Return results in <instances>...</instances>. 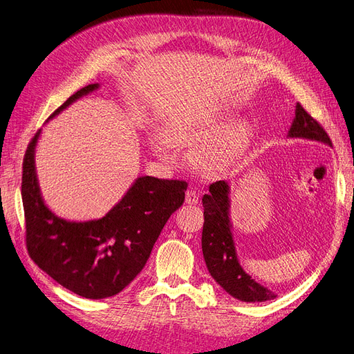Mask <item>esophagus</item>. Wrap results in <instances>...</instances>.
I'll return each instance as SVG.
<instances>
[{"instance_id":"esophagus-1","label":"esophagus","mask_w":354,"mask_h":354,"mask_svg":"<svg viewBox=\"0 0 354 354\" xmlns=\"http://www.w3.org/2000/svg\"><path fill=\"white\" fill-rule=\"evenodd\" d=\"M185 203L189 205H195L198 204V194L195 192L194 189H188L185 194Z\"/></svg>"}]
</instances>
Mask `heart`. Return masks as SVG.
Here are the masks:
<instances>
[{"instance_id": "b5f03b06", "label": "heart", "mask_w": 354, "mask_h": 354, "mask_svg": "<svg viewBox=\"0 0 354 354\" xmlns=\"http://www.w3.org/2000/svg\"><path fill=\"white\" fill-rule=\"evenodd\" d=\"M226 116L216 120H195V118H179L167 127V137L178 144H208L197 151V163L203 169L214 170L226 166L239 153L248 138V128L238 124L229 128ZM153 151L160 156H169L167 144L162 138H154Z\"/></svg>"}]
</instances>
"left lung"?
I'll list each match as a JSON object with an SVG mask.
<instances>
[{
    "label": "left lung",
    "mask_w": 354,
    "mask_h": 354,
    "mask_svg": "<svg viewBox=\"0 0 354 354\" xmlns=\"http://www.w3.org/2000/svg\"><path fill=\"white\" fill-rule=\"evenodd\" d=\"M289 138H304L318 141L333 147L325 129L296 103L295 118L287 133ZM204 226H203V255L208 272L223 289L242 302H266L277 297L263 284L257 283L242 268L236 246L233 241V225L230 220V185L227 180H217L208 187L203 197Z\"/></svg>",
    "instance_id": "left-lung-1"
}]
</instances>
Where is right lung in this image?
I'll use <instances>...</instances> for the list:
<instances>
[{
  "mask_svg": "<svg viewBox=\"0 0 354 354\" xmlns=\"http://www.w3.org/2000/svg\"><path fill=\"white\" fill-rule=\"evenodd\" d=\"M97 88V83L80 88L49 120ZM41 134L39 129L32 138L23 162L21 197L29 255L48 276L78 296H115L146 266L166 221L185 200L187 182L138 176L102 218H62L45 204L39 187L35 157Z\"/></svg>",
  "mask_w": 354,
  "mask_h": 354,
  "instance_id": "obj_1",
  "label": "right lung"
}]
</instances>
